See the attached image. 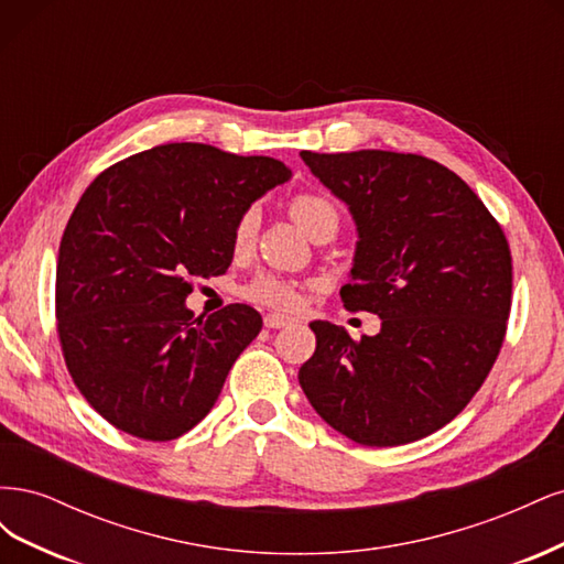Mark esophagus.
<instances>
[{
  "label": "esophagus",
  "mask_w": 564,
  "mask_h": 564,
  "mask_svg": "<svg viewBox=\"0 0 564 564\" xmlns=\"http://www.w3.org/2000/svg\"><path fill=\"white\" fill-rule=\"evenodd\" d=\"M263 324L268 329H282L286 327V324H292V317H284V315H278V313H270L263 317Z\"/></svg>",
  "instance_id": "1"
}]
</instances>
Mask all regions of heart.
Instances as JSON below:
<instances>
[{
    "label": "heart",
    "mask_w": 564,
    "mask_h": 564,
    "mask_svg": "<svg viewBox=\"0 0 564 564\" xmlns=\"http://www.w3.org/2000/svg\"><path fill=\"white\" fill-rule=\"evenodd\" d=\"M289 214H292L296 224L311 237H317V235L332 237L340 224V212L334 204V199L322 193H299L292 202H289ZM256 228H259V212L256 209H247L240 218H237L235 230H232V245L237 251L247 249L253 242ZM242 294L249 301L268 305V308H275V311H294L301 301L294 282H289L280 275H270V272H263V275L253 278L245 286Z\"/></svg>",
    "instance_id": "1"
}]
</instances>
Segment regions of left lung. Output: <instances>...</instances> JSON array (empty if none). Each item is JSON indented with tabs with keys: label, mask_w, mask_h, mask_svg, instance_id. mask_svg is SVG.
I'll list each match as a JSON object with an SVG mask.
<instances>
[{
	"label": "left lung",
	"mask_w": 564,
	"mask_h": 564,
	"mask_svg": "<svg viewBox=\"0 0 564 564\" xmlns=\"http://www.w3.org/2000/svg\"><path fill=\"white\" fill-rule=\"evenodd\" d=\"M301 160L348 204L357 228L348 311L381 317L352 340L315 319L299 383L334 431L395 447L447 425L497 362L510 315L513 259L482 199L447 166L388 150Z\"/></svg>",
	"instance_id": "left-lung-1"
}]
</instances>
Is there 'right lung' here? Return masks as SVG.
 I'll list each match as a JSON object with an SVG mask.
<instances>
[{
  "label": "right lung",
  "instance_id": "obj_1",
  "mask_svg": "<svg viewBox=\"0 0 564 564\" xmlns=\"http://www.w3.org/2000/svg\"><path fill=\"white\" fill-rule=\"evenodd\" d=\"M289 178L280 160L166 143L84 191L58 249V338L75 386L115 429L166 442L212 412L263 319L242 303L195 317L191 280L228 270L237 218Z\"/></svg>",
  "mask_w": 564,
  "mask_h": 564
}]
</instances>
